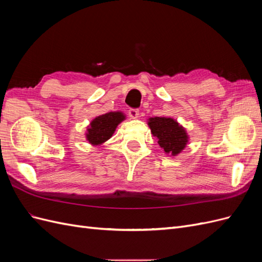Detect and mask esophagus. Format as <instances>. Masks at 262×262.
Instances as JSON below:
<instances>
[{"label":"esophagus","mask_w":262,"mask_h":262,"mask_svg":"<svg viewBox=\"0 0 262 262\" xmlns=\"http://www.w3.org/2000/svg\"><path fill=\"white\" fill-rule=\"evenodd\" d=\"M139 115H140V113H139L138 109H133L132 108V109L129 110V116H130L131 119H138Z\"/></svg>","instance_id":"esophagus-1"}]
</instances>
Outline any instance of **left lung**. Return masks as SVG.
Instances as JSON below:
<instances>
[{"instance_id":"1","label":"left lung","mask_w":262,"mask_h":262,"mask_svg":"<svg viewBox=\"0 0 262 262\" xmlns=\"http://www.w3.org/2000/svg\"><path fill=\"white\" fill-rule=\"evenodd\" d=\"M147 125L165 154L177 156L187 146L189 142L187 130L173 118L150 117L147 119Z\"/></svg>"}]
</instances>
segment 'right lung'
Wrapping results in <instances>:
<instances>
[{
	"label": "right lung",
	"instance_id": "right-lung-1",
	"mask_svg": "<svg viewBox=\"0 0 262 262\" xmlns=\"http://www.w3.org/2000/svg\"><path fill=\"white\" fill-rule=\"evenodd\" d=\"M125 120L122 112H110L94 118L87 125L85 138L92 146H99L113 137L118 124Z\"/></svg>",
	"mask_w": 262,
	"mask_h": 262
}]
</instances>
